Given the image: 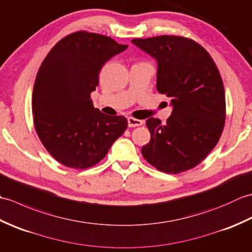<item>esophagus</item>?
<instances>
[{"mask_svg": "<svg viewBox=\"0 0 252 252\" xmlns=\"http://www.w3.org/2000/svg\"><path fill=\"white\" fill-rule=\"evenodd\" d=\"M144 123V121L142 120H138V119H135V118H132V117H129L127 118V125H129L130 127H134V126H142Z\"/></svg>", "mask_w": 252, "mask_h": 252, "instance_id": "obj_1", "label": "esophagus"}]
</instances>
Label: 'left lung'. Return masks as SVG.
I'll list each match as a JSON object with an SVG mask.
<instances>
[{"label": "left lung", "mask_w": 252, "mask_h": 252, "mask_svg": "<svg viewBox=\"0 0 252 252\" xmlns=\"http://www.w3.org/2000/svg\"><path fill=\"white\" fill-rule=\"evenodd\" d=\"M131 42L156 60L157 90L173 107L165 123L154 117L146 120L151 141L142 148L143 157L165 173L195 168L215 148L225 123V94L217 65L201 45L184 36Z\"/></svg>", "instance_id": "1"}]
</instances>
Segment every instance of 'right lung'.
<instances>
[{
	"instance_id": "add662e5",
	"label": "right lung",
	"mask_w": 252,
	"mask_h": 252,
	"mask_svg": "<svg viewBox=\"0 0 252 252\" xmlns=\"http://www.w3.org/2000/svg\"><path fill=\"white\" fill-rule=\"evenodd\" d=\"M126 47L78 31L57 42L41 63L32 93L34 127L46 151L66 167H93L125 133L126 118L94 108L91 93L104 63Z\"/></svg>"
}]
</instances>
